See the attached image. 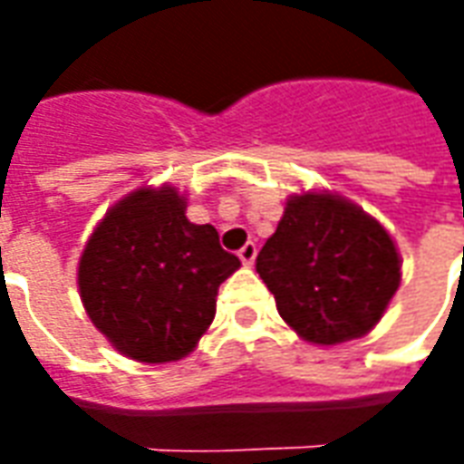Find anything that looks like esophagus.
<instances>
[{
  "label": "esophagus",
  "mask_w": 464,
  "mask_h": 464,
  "mask_svg": "<svg viewBox=\"0 0 464 464\" xmlns=\"http://www.w3.org/2000/svg\"><path fill=\"white\" fill-rule=\"evenodd\" d=\"M256 243L248 241L246 246H243L241 251H238V258L243 261V266H253V261H256Z\"/></svg>",
  "instance_id": "1"
}]
</instances>
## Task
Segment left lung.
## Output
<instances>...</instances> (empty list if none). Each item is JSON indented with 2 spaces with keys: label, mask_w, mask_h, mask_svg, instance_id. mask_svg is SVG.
Masks as SVG:
<instances>
[{
  "label": "left lung",
  "mask_w": 464,
  "mask_h": 464,
  "mask_svg": "<svg viewBox=\"0 0 464 464\" xmlns=\"http://www.w3.org/2000/svg\"><path fill=\"white\" fill-rule=\"evenodd\" d=\"M388 228L345 196L293 193L256 271L288 328L313 345L368 335L402 278Z\"/></svg>",
  "instance_id": "1"
}]
</instances>
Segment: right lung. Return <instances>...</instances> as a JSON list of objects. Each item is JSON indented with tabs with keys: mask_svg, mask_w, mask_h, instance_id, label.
I'll use <instances>...</instances> for the list:
<instances>
[{
	"mask_svg": "<svg viewBox=\"0 0 464 464\" xmlns=\"http://www.w3.org/2000/svg\"><path fill=\"white\" fill-rule=\"evenodd\" d=\"M171 183L139 186L116 201L79 258L86 315L121 355L173 362L196 350L216 315V295L241 261L211 223L186 218Z\"/></svg>",
	"mask_w": 464,
	"mask_h": 464,
	"instance_id": "1",
	"label": "right lung"
}]
</instances>
